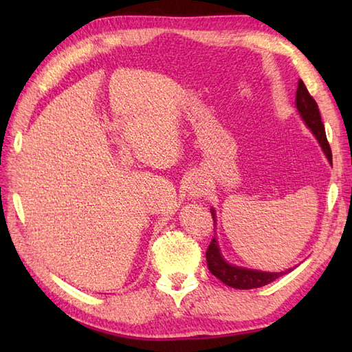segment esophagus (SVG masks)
I'll list each match as a JSON object with an SVG mask.
<instances>
[{"mask_svg":"<svg viewBox=\"0 0 352 352\" xmlns=\"http://www.w3.org/2000/svg\"><path fill=\"white\" fill-rule=\"evenodd\" d=\"M189 193L192 197H195V198H199V197H203V195H206L207 193V190H208V183H207V180H204V178H201V177H193L192 180L189 182Z\"/></svg>","mask_w":352,"mask_h":352,"instance_id":"1","label":"esophagus"}]
</instances>
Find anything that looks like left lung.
<instances>
[{
    "label": "left lung",
    "instance_id": "left-lung-1",
    "mask_svg": "<svg viewBox=\"0 0 352 352\" xmlns=\"http://www.w3.org/2000/svg\"><path fill=\"white\" fill-rule=\"evenodd\" d=\"M295 104H296L298 111H300V115L304 119V122L307 124L309 129L313 131V134H315L316 139L319 140V144H320V146H322L327 159L331 162V148L327 140L325 126H324L322 119H320L318 102L309 94L307 87H305L302 80L298 81ZM212 214H213V221H214V212H212ZM206 258H207L208 271H210L216 276V278H219L223 284H227V286H230V287L242 289V290L266 286V284L272 283L274 280L280 278V276L286 275L287 272L292 271V269H289V271L272 274V272H260V271H252V269H245V267L228 265L227 261L222 258L218 242H216L214 237L212 239V242H210V245H208V248L206 251Z\"/></svg>",
    "mask_w": 352,
    "mask_h": 352
}]
</instances>
